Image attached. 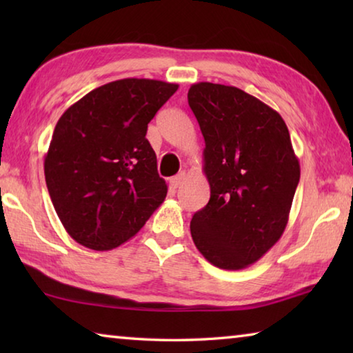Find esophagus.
Returning a JSON list of instances; mask_svg holds the SVG:
<instances>
[{
    "label": "esophagus",
    "mask_w": 353,
    "mask_h": 353,
    "mask_svg": "<svg viewBox=\"0 0 353 353\" xmlns=\"http://www.w3.org/2000/svg\"><path fill=\"white\" fill-rule=\"evenodd\" d=\"M185 179H187V171H181V172H179L177 176H174V177H172L171 181H170L171 187H172V188H177V187H181V185L183 183Z\"/></svg>",
    "instance_id": "34e87169"
}]
</instances>
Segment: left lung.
<instances>
[{"label": "left lung", "mask_w": 353, "mask_h": 353, "mask_svg": "<svg viewBox=\"0 0 353 353\" xmlns=\"http://www.w3.org/2000/svg\"><path fill=\"white\" fill-rule=\"evenodd\" d=\"M188 104L204 135L210 201L190 223L196 248L221 270H243L282 236L301 166L283 118L232 85L199 82Z\"/></svg>", "instance_id": "1"}]
</instances>
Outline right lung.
<instances>
[{"instance_id": "right-lung-1", "label": "right lung", "mask_w": 353, "mask_h": 353, "mask_svg": "<svg viewBox=\"0 0 353 353\" xmlns=\"http://www.w3.org/2000/svg\"><path fill=\"white\" fill-rule=\"evenodd\" d=\"M177 83L128 77L94 88L59 118L45 179L65 230L82 246L130 240L166 198L148 124Z\"/></svg>"}]
</instances>
